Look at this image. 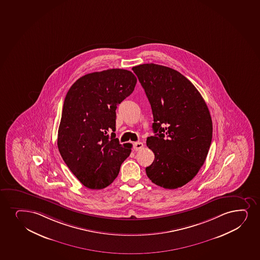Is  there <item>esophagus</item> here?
<instances>
[{
	"mask_svg": "<svg viewBox=\"0 0 260 260\" xmlns=\"http://www.w3.org/2000/svg\"><path fill=\"white\" fill-rule=\"evenodd\" d=\"M133 148H134L135 150H140L141 149H143L144 148V144L143 143H141V142H137V143H135L133 144Z\"/></svg>",
	"mask_w": 260,
	"mask_h": 260,
	"instance_id": "1",
	"label": "esophagus"
}]
</instances>
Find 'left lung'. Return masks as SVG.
<instances>
[{
	"mask_svg": "<svg viewBox=\"0 0 260 260\" xmlns=\"http://www.w3.org/2000/svg\"><path fill=\"white\" fill-rule=\"evenodd\" d=\"M152 110L147 146L155 154L145 169L152 183L177 189L192 180L204 165L212 139V121L204 98L178 71L146 63L132 68ZM165 125V127H162Z\"/></svg>",
	"mask_w": 260,
	"mask_h": 260,
	"instance_id": "left-lung-1",
	"label": "left lung"
}]
</instances>
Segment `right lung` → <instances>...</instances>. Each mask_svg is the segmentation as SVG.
<instances>
[{"mask_svg": "<svg viewBox=\"0 0 260 260\" xmlns=\"http://www.w3.org/2000/svg\"><path fill=\"white\" fill-rule=\"evenodd\" d=\"M137 83L132 71L111 69L87 74L69 89L62 108L57 146L65 164L84 186H109L132 152L116 138V106Z\"/></svg>", "mask_w": 260, "mask_h": 260, "instance_id": "1", "label": "right lung"}]
</instances>
